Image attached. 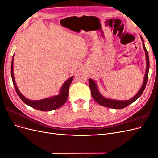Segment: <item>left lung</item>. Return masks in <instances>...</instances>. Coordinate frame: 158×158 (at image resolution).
Masks as SVG:
<instances>
[{"instance_id":"1","label":"left lung","mask_w":158,"mask_h":158,"mask_svg":"<svg viewBox=\"0 0 158 158\" xmlns=\"http://www.w3.org/2000/svg\"><path fill=\"white\" fill-rule=\"evenodd\" d=\"M142 40L143 42V47H144V49L146 52V63H147V66H146V74L144 77V83L142 84V86L139 90V92L135 95V97L132 98V99L127 100V101H117V100L114 99H109L107 98H106L103 97L102 94L99 93V92L98 89L97 85L95 83L92 79H89V86L91 90V94H92L93 98L98 103H99L101 106L103 107H106L111 109H123L126 107H127L129 105L132 103L134 102H135L136 100L139 98L140 95L144 92V89L146 88V85L147 84L148 78V71H149V66H150V61H149V56H148V51L146 50V47L144 44V40L142 37Z\"/></svg>"}]
</instances>
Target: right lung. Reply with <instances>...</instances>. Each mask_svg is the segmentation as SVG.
Wrapping results in <instances>:
<instances>
[{
	"instance_id": "right-lung-1",
	"label": "right lung",
	"mask_w": 158,
	"mask_h": 158,
	"mask_svg": "<svg viewBox=\"0 0 158 158\" xmlns=\"http://www.w3.org/2000/svg\"><path fill=\"white\" fill-rule=\"evenodd\" d=\"M11 76L14 88H15L19 98L22 100L23 102L27 104V106L42 111H52V110L58 109L60 107L62 106H63L66 103V100H67L69 96V87L72 82V80L73 79V77L70 78L67 81H66L65 83L63 84V87H62V88L60 90V93L58 95L51 97L50 98L40 100V101H31V100H29L23 96V95L20 92V91L18 90L16 86L13 73V58L11 63Z\"/></svg>"
}]
</instances>
